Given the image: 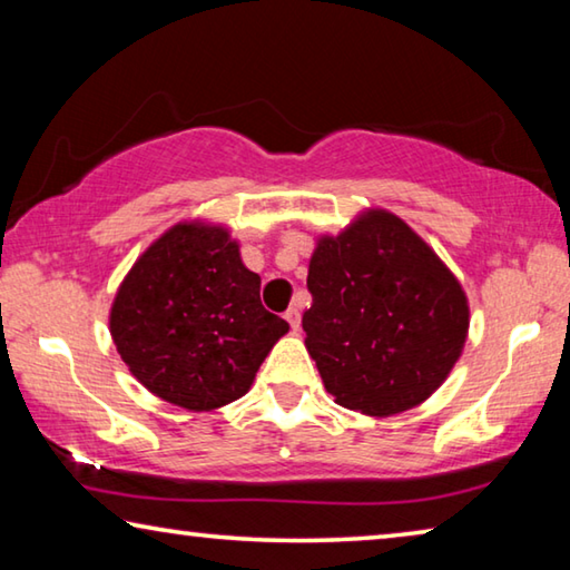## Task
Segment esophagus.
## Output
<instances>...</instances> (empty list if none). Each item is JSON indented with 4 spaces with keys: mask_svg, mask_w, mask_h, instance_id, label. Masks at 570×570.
I'll return each instance as SVG.
<instances>
[{
    "mask_svg": "<svg viewBox=\"0 0 570 570\" xmlns=\"http://www.w3.org/2000/svg\"><path fill=\"white\" fill-rule=\"evenodd\" d=\"M284 320L292 324V330H298V324H302V314H298V308L296 306H292L288 308V312L284 314Z\"/></svg>",
    "mask_w": 570,
    "mask_h": 570,
    "instance_id": "34e87169",
    "label": "esophagus"
}]
</instances>
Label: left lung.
<instances>
[{"label": "left lung", "mask_w": 570, "mask_h": 570, "mask_svg": "<svg viewBox=\"0 0 570 570\" xmlns=\"http://www.w3.org/2000/svg\"><path fill=\"white\" fill-rule=\"evenodd\" d=\"M306 350L336 404L370 417L412 410L465 346L468 296L450 268L390 210L322 236L308 262Z\"/></svg>", "instance_id": "left-lung-1"}]
</instances>
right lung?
<instances>
[{
	"label": "right lung",
	"instance_id": "obj_1",
	"mask_svg": "<svg viewBox=\"0 0 570 570\" xmlns=\"http://www.w3.org/2000/svg\"><path fill=\"white\" fill-rule=\"evenodd\" d=\"M262 276L224 226L186 220L150 244L122 278L110 334L156 397L208 412L244 397L288 324L262 304Z\"/></svg>",
	"mask_w": 570,
	"mask_h": 570
}]
</instances>
